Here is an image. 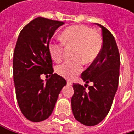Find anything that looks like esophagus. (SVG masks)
<instances>
[{"label":"esophagus","instance_id":"obj_1","mask_svg":"<svg viewBox=\"0 0 134 134\" xmlns=\"http://www.w3.org/2000/svg\"><path fill=\"white\" fill-rule=\"evenodd\" d=\"M67 84L68 85H72V82H71L70 81H67Z\"/></svg>","mask_w":134,"mask_h":134}]
</instances>
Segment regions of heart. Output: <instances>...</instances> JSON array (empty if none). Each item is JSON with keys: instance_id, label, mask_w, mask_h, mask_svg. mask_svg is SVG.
<instances>
[{"instance_id": "1", "label": "heart", "mask_w": 134, "mask_h": 134, "mask_svg": "<svg viewBox=\"0 0 134 134\" xmlns=\"http://www.w3.org/2000/svg\"><path fill=\"white\" fill-rule=\"evenodd\" d=\"M62 44L50 43L48 50L54 62H60L63 57L64 46L73 49L71 62L62 64L56 67V72L60 76L72 79L81 70V64L89 66L97 60L102 49V39L100 34L92 28L85 25H73L64 29L61 35Z\"/></svg>"}]
</instances>
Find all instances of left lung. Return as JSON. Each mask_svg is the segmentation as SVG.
<instances>
[{
	"label": "left lung",
	"instance_id": "left-lung-1",
	"mask_svg": "<svg viewBox=\"0 0 134 134\" xmlns=\"http://www.w3.org/2000/svg\"><path fill=\"white\" fill-rule=\"evenodd\" d=\"M102 29V49L97 60L82 74L81 78L87 85L92 82L88 91L84 86L74 84L71 108L74 118L85 126H94L102 121L109 113L116 92L120 57L113 34L104 26Z\"/></svg>",
	"mask_w": 134,
	"mask_h": 134
}]
</instances>
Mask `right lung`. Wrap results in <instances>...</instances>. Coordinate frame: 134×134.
Here are the masks:
<instances>
[{
	"mask_svg": "<svg viewBox=\"0 0 134 134\" xmlns=\"http://www.w3.org/2000/svg\"><path fill=\"white\" fill-rule=\"evenodd\" d=\"M64 22L38 17L19 33L13 56L16 98L24 116L32 122L46 120L53 113L66 80L53 74L48 46L57 28ZM51 77L45 84L41 74ZM48 76V75H47Z\"/></svg>",
	"mask_w": 134,
	"mask_h": 134,
	"instance_id": "1",
	"label": "right lung"
}]
</instances>
